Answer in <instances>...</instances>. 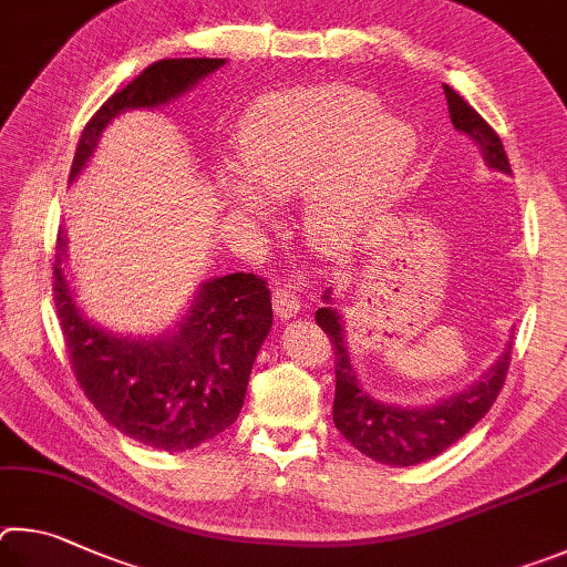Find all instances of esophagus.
<instances>
[{"instance_id":"esophagus-1","label":"esophagus","mask_w":567,"mask_h":567,"mask_svg":"<svg viewBox=\"0 0 567 567\" xmlns=\"http://www.w3.org/2000/svg\"><path fill=\"white\" fill-rule=\"evenodd\" d=\"M274 311L281 321L293 319L301 311V299L291 289H276L274 291Z\"/></svg>"}]
</instances>
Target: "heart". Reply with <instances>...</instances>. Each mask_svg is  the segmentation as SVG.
I'll return each instance as SVG.
<instances>
[{
	"label": "heart",
	"instance_id": "heart-1",
	"mask_svg": "<svg viewBox=\"0 0 567 567\" xmlns=\"http://www.w3.org/2000/svg\"><path fill=\"white\" fill-rule=\"evenodd\" d=\"M415 134L381 114L355 86L323 84L266 96L238 126V166H218L216 188L236 216L268 214V198L306 192L316 241L349 246L399 192Z\"/></svg>",
	"mask_w": 567,
	"mask_h": 567
}]
</instances>
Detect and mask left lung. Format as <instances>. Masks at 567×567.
I'll return each mask as SVG.
<instances>
[{
    "mask_svg": "<svg viewBox=\"0 0 567 567\" xmlns=\"http://www.w3.org/2000/svg\"><path fill=\"white\" fill-rule=\"evenodd\" d=\"M443 92L453 126L468 134L481 146L485 164L495 172L511 174L508 154H505L495 128L449 84H443ZM323 299L331 301V296L326 293ZM316 323L329 333L336 353V429L343 433V439L353 449H359L373 461L393 465V468H405V465L435 458L445 449H451L455 441L463 439L491 411L505 383V373H508L511 343L481 381L439 403L415 405L413 409V405L375 401L359 383V375L351 365L339 311L323 306V309L316 311Z\"/></svg>",
    "mask_w": 567,
    "mask_h": 567,
    "instance_id": "1",
    "label": "left lung"
}]
</instances>
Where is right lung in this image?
Here are the masks:
<instances>
[{
	"label": "right lung",
	"mask_w": 567,
	"mask_h": 567,
	"mask_svg": "<svg viewBox=\"0 0 567 567\" xmlns=\"http://www.w3.org/2000/svg\"><path fill=\"white\" fill-rule=\"evenodd\" d=\"M226 59H162L89 118L69 172L86 166L106 124L188 92ZM64 231L54 246V303L74 375L94 409L128 439L158 451H192L238 419L256 353L274 323L271 291L254 274L208 278L176 333L126 339L84 319L64 274Z\"/></svg>",
	"instance_id": "obj_1"
}]
</instances>
